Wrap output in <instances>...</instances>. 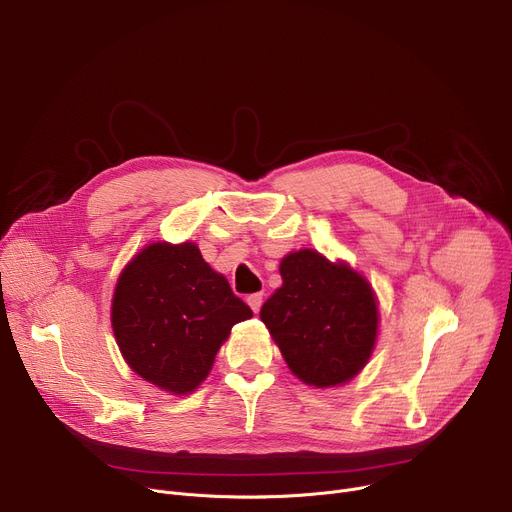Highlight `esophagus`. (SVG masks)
<instances>
[{"instance_id": "1", "label": "esophagus", "mask_w": 512, "mask_h": 512, "mask_svg": "<svg viewBox=\"0 0 512 512\" xmlns=\"http://www.w3.org/2000/svg\"><path fill=\"white\" fill-rule=\"evenodd\" d=\"M247 302H249V306L253 309V313H259L261 304H263V294H261V292H257V294H249Z\"/></svg>"}]
</instances>
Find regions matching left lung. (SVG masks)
I'll return each mask as SVG.
<instances>
[{
	"label": "left lung",
	"mask_w": 512,
	"mask_h": 512,
	"mask_svg": "<svg viewBox=\"0 0 512 512\" xmlns=\"http://www.w3.org/2000/svg\"><path fill=\"white\" fill-rule=\"evenodd\" d=\"M282 288L261 306L288 368L313 387L352 381L366 366L379 331L377 298L348 263H331L313 249L280 263Z\"/></svg>",
	"instance_id": "8db88e82"
}]
</instances>
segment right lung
<instances>
[{
  "label": "right lung",
  "instance_id": "right-lung-1",
  "mask_svg": "<svg viewBox=\"0 0 512 512\" xmlns=\"http://www.w3.org/2000/svg\"><path fill=\"white\" fill-rule=\"evenodd\" d=\"M253 311L195 243H152L115 286L111 323L133 372L173 395L195 391L212 370L232 325Z\"/></svg>",
  "mask_w": 512,
  "mask_h": 512
}]
</instances>
